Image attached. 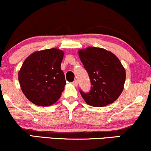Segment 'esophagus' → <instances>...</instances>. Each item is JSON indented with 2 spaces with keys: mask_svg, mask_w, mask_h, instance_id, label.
I'll return each instance as SVG.
<instances>
[{
  "mask_svg": "<svg viewBox=\"0 0 151 151\" xmlns=\"http://www.w3.org/2000/svg\"><path fill=\"white\" fill-rule=\"evenodd\" d=\"M73 85L74 86H78V81L77 80H75L73 81V82L72 83Z\"/></svg>",
  "mask_w": 151,
  "mask_h": 151,
  "instance_id": "1",
  "label": "esophagus"
}]
</instances>
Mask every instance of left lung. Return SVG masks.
<instances>
[{"label": "left lung", "instance_id": "1", "mask_svg": "<svg viewBox=\"0 0 151 151\" xmlns=\"http://www.w3.org/2000/svg\"><path fill=\"white\" fill-rule=\"evenodd\" d=\"M78 55L91 83L88 93L80 91L86 103L103 107L116 101L126 81V70L119 59L106 49L96 47L81 49Z\"/></svg>", "mask_w": 151, "mask_h": 151}]
</instances>
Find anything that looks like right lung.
Here are the masks:
<instances>
[{
  "label": "right lung",
  "instance_id": "right-lung-1",
  "mask_svg": "<svg viewBox=\"0 0 151 151\" xmlns=\"http://www.w3.org/2000/svg\"><path fill=\"white\" fill-rule=\"evenodd\" d=\"M64 52L58 48L35 51L23 62L18 81L23 94L39 106H50L61 96L66 84L60 65Z\"/></svg>",
  "mask_w": 151,
  "mask_h": 151
}]
</instances>
